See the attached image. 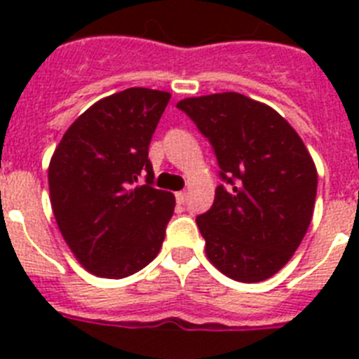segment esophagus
Listing matches in <instances>:
<instances>
[{
  "label": "esophagus",
  "instance_id": "obj_1",
  "mask_svg": "<svg viewBox=\"0 0 359 359\" xmlns=\"http://www.w3.org/2000/svg\"><path fill=\"white\" fill-rule=\"evenodd\" d=\"M176 201L180 203V205H183V203L187 201V192H185V190H182V192H177V194H176Z\"/></svg>",
  "mask_w": 359,
  "mask_h": 359
}]
</instances>
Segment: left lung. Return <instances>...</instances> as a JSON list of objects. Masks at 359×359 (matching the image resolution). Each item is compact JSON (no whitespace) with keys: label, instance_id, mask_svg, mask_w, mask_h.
Wrapping results in <instances>:
<instances>
[{"label":"left lung","instance_id":"8db88e82","mask_svg":"<svg viewBox=\"0 0 359 359\" xmlns=\"http://www.w3.org/2000/svg\"><path fill=\"white\" fill-rule=\"evenodd\" d=\"M177 107L210 140L226 183L196 217L208 261L239 282L273 277L315 210L318 174L302 138L273 107L233 91L183 98Z\"/></svg>","mask_w":359,"mask_h":359}]
</instances>
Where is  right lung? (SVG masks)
<instances>
[{
    "mask_svg": "<svg viewBox=\"0 0 359 359\" xmlns=\"http://www.w3.org/2000/svg\"><path fill=\"white\" fill-rule=\"evenodd\" d=\"M170 93L129 88L95 102L59 142L48 167L57 226L90 273L123 278L158 255L176 199L152 187L149 144ZM146 174V185L136 186Z\"/></svg>",
    "mask_w": 359,
    "mask_h": 359,
    "instance_id": "add662e5",
    "label": "right lung"
}]
</instances>
